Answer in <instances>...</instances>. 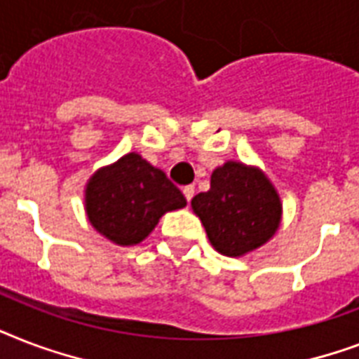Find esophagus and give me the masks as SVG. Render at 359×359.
Wrapping results in <instances>:
<instances>
[{
  "instance_id": "34e87169",
  "label": "esophagus",
  "mask_w": 359,
  "mask_h": 359,
  "mask_svg": "<svg viewBox=\"0 0 359 359\" xmlns=\"http://www.w3.org/2000/svg\"><path fill=\"white\" fill-rule=\"evenodd\" d=\"M182 194H184L186 201L190 203L191 197H194V194H196V188H194V186H184V188H182Z\"/></svg>"
}]
</instances>
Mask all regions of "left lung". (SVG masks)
I'll list each match as a JSON object with an SVG mask.
<instances>
[{
  "mask_svg": "<svg viewBox=\"0 0 359 359\" xmlns=\"http://www.w3.org/2000/svg\"><path fill=\"white\" fill-rule=\"evenodd\" d=\"M191 208L214 250L242 257L261 248L281 224L278 190L259 168L225 162L212 171L210 190L197 194Z\"/></svg>",
  "mask_w": 359,
  "mask_h": 359,
  "instance_id": "8db88e82",
  "label": "left lung"
}]
</instances>
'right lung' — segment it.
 I'll return each instance as SVG.
<instances>
[{
    "label": "right lung",
    "mask_w": 359,
    "mask_h": 359,
    "mask_svg": "<svg viewBox=\"0 0 359 359\" xmlns=\"http://www.w3.org/2000/svg\"><path fill=\"white\" fill-rule=\"evenodd\" d=\"M182 207V191L137 152L100 168L86 186L87 218L117 245L140 244L163 214Z\"/></svg>",
    "instance_id": "obj_1"
}]
</instances>
